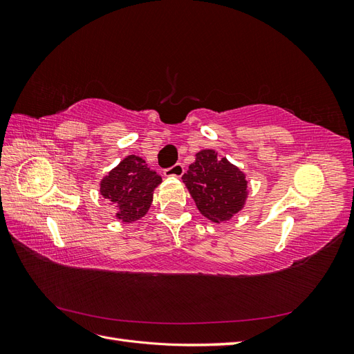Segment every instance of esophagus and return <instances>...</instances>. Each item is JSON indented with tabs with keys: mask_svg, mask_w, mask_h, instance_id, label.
Returning a JSON list of instances; mask_svg holds the SVG:
<instances>
[{
	"mask_svg": "<svg viewBox=\"0 0 354 354\" xmlns=\"http://www.w3.org/2000/svg\"><path fill=\"white\" fill-rule=\"evenodd\" d=\"M183 174H185V167L181 164H176V165H173L171 168H167L164 171L165 177H181Z\"/></svg>",
	"mask_w": 354,
	"mask_h": 354,
	"instance_id": "esophagus-1",
	"label": "esophagus"
}]
</instances>
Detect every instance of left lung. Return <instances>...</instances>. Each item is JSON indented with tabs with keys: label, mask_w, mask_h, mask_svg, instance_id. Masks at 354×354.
Returning a JSON list of instances; mask_svg holds the SVG:
<instances>
[{
	"label": "left lung",
	"mask_w": 354,
	"mask_h": 354,
	"mask_svg": "<svg viewBox=\"0 0 354 354\" xmlns=\"http://www.w3.org/2000/svg\"><path fill=\"white\" fill-rule=\"evenodd\" d=\"M195 156V162L181 177L183 183L203 217L216 224L227 223L248 199L246 174L214 149H202Z\"/></svg>",
	"instance_id": "1"
}]
</instances>
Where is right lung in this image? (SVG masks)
Returning <instances> with one entry per match:
<instances>
[{
	"label": "right lung",
	"mask_w": 354,
	"mask_h": 354,
	"mask_svg": "<svg viewBox=\"0 0 354 354\" xmlns=\"http://www.w3.org/2000/svg\"><path fill=\"white\" fill-rule=\"evenodd\" d=\"M162 178L140 156L128 155L100 181V195L116 205L115 217L130 224L143 218Z\"/></svg>",
	"instance_id": "add662e5"
}]
</instances>
